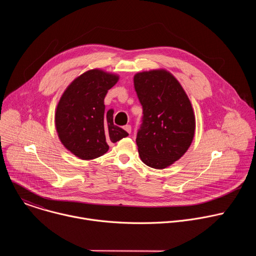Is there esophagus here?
I'll return each instance as SVG.
<instances>
[{
  "label": "esophagus",
  "mask_w": 256,
  "mask_h": 256,
  "mask_svg": "<svg viewBox=\"0 0 256 256\" xmlns=\"http://www.w3.org/2000/svg\"><path fill=\"white\" fill-rule=\"evenodd\" d=\"M124 128L128 132V134H130L132 132V126H130V124H126V126H124Z\"/></svg>",
  "instance_id": "obj_1"
}]
</instances>
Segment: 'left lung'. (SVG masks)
<instances>
[{"label":"left lung","instance_id":"1","mask_svg":"<svg viewBox=\"0 0 256 256\" xmlns=\"http://www.w3.org/2000/svg\"><path fill=\"white\" fill-rule=\"evenodd\" d=\"M134 85L142 106V122L136 134L140 160L164 169L179 160L190 147L196 118L188 96L166 70L140 72Z\"/></svg>","mask_w":256,"mask_h":256}]
</instances>
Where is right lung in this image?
<instances>
[{"label": "right lung", "mask_w": 256, "mask_h": 256, "mask_svg": "<svg viewBox=\"0 0 256 256\" xmlns=\"http://www.w3.org/2000/svg\"><path fill=\"white\" fill-rule=\"evenodd\" d=\"M120 77L99 68L85 72L62 93L56 109L58 136L72 154L82 160L104 155L108 142L128 136L114 124V110L105 112L104 98Z\"/></svg>", "instance_id": "add662e5"}]
</instances>
